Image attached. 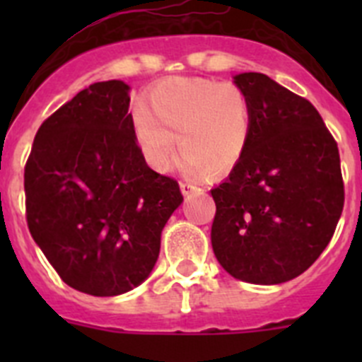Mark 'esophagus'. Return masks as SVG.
<instances>
[{"label":"esophagus","instance_id":"1","mask_svg":"<svg viewBox=\"0 0 362 362\" xmlns=\"http://www.w3.org/2000/svg\"><path fill=\"white\" fill-rule=\"evenodd\" d=\"M179 187H181V192H183V196H192V194H196V192L201 190L199 187L188 183V181H181V183H179Z\"/></svg>","mask_w":362,"mask_h":362}]
</instances>
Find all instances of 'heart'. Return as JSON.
<instances>
[{"label":"heart","mask_w":362,"mask_h":362,"mask_svg":"<svg viewBox=\"0 0 362 362\" xmlns=\"http://www.w3.org/2000/svg\"><path fill=\"white\" fill-rule=\"evenodd\" d=\"M130 124L146 165L166 172L174 161L188 175H223L245 156L252 134L248 95L238 83L209 78H168L156 83L146 105L132 108Z\"/></svg>","instance_id":"heart-1"}]
</instances>
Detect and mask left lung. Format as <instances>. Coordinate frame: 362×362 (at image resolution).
I'll list each match as a JSON object with an SVG mask.
<instances>
[{
    "label": "left lung",
    "mask_w": 362,
    "mask_h": 362,
    "mask_svg": "<svg viewBox=\"0 0 362 362\" xmlns=\"http://www.w3.org/2000/svg\"><path fill=\"white\" fill-rule=\"evenodd\" d=\"M252 108L250 143L212 188V248L235 279L279 284L322 254L344 206L339 148L308 99L259 72L233 78Z\"/></svg>",
    "instance_id": "left-lung-1"
}]
</instances>
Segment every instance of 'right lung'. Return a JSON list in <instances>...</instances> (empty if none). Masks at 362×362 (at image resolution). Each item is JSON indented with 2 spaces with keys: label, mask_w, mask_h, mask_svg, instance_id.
Listing matches in <instances>:
<instances>
[{
  "label": "right lung",
  "mask_w": 362,
  "mask_h": 362,
  "mask_svg": "<svg viewBox=\"0 0 362 362\" xmlns=\"http://www.w3.org/2000/svg\"><path fill=\"white\" fill-rule=\"evenodd\" d=\"M129 85L94 83L41 123L25 165L30 235L69 286L119 296L148 277L183 194L145 163Z\"/></svg>",
  "instance_id": "obj_1"
}]
</instances>
